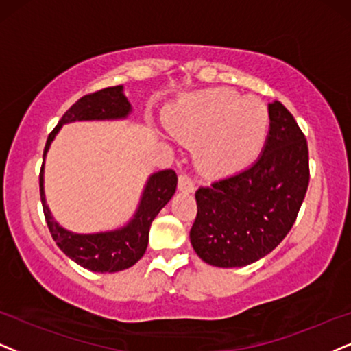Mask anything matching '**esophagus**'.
Masks as SVG:
<instances>
[{"instance_id": "obj_1", "label": "esophagus", "mask_w": 351, "mask_h": 351, "mask_svg": "<svg viewBox=\"0 0 351 351\" xmlns=\"http://www.w3.org/2000/svg\"><path fill=\"white\" fill-rule=\"evenodd\" d=\"M178 189L181 191V193H193V191H194V181L191 180L188 175H180Z\"/></svg>"}]
</instances>
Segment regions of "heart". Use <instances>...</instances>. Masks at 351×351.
I'll use <instances>...</instances> for the list:
<instances>
[{
  "instance_id": "1",
  "label": "heart",
  "mask_w": 351,
  "mask_h": 351,
  "mask_svg": "<svg viewBox=\"0 0 351 351\" xmlns=\"http://www.w3.org/2000/svg\"><path fill=\"white\" fill-rule=\"evenodd\" d=\"M176 139L197 145L196 160L212 176L246 168L264 149L269 134L267 106L232 88H208L186 97L165 117Z\"/></svg>"
}]
</instances>
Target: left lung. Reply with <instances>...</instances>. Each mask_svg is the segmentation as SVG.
Returning <instances> with one entry per match:
<instances>
[{
  "label": "left lung",
  "mask_w": 351,
  "mask_h": 351,
  "mask_svg": "<svg viewBox=\"0 0 351 351\" xmlns=\"http://www.w3.org/2000/svg\"><path fill=\"white\" fill-rule=\"evenodd\" d=\"M269 136L246 170L196 191L191 245L204 263L243 267L280 245L293 227L309 184L308 143L293 114L269 104Z\"/></svg>",
  "instance_id": "1"
}]
</instances>
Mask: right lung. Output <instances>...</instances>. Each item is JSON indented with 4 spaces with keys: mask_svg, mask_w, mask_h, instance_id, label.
Returning <instances> with one entry per match:
<instances>
[{
    "mask_svg": "<svg viewBox=\"0 0 351 351\" xmlns=\"http://www.w3.org/2000/svg\"><path fill=\"white\" fill-rule=\"evenodd\" d=\"M131 104L123 92V86L101 88L84 95L63 114L60 123L48 136L43 158L58 131L66 123L94 121V119H123L131 113ZM178 176L173 170H162L149 176L136 214L121 228L100 233H73L53 219L47 206L43 189V165L40 170V199L43 214L53 239L69 259L92 272H119L130 269L144 256L149 243V230L158 212L167 206L176 191Z\"/></svg>",
    "mask_w": 351,
    "mask_h": 351,
    "instance_id": "right-lung-1",
    "label": "right lung"
}]
</instances>
